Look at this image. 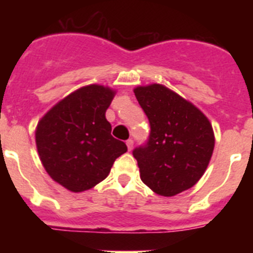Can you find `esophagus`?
<instances>
[{
	"instance_id": "esophagus-1",
	"label": "esophagus",
	"mask_w": 253,
	"mask_h": 253,
	"mask_svg": "<svg viewBox=\"0 0 253 253\" xmlns=\"http://www.w3.org/2000/svg\"><path fill=\"white\" fill-rule=\"evenodd\" d=\"M133 144H134L133 139H128V140H126V147H128L129 151H131V148H133Z\"/></svg>"
}]
</instances>
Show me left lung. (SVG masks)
<instances>
[{"instance_id":"1","label":"left lung","mask_w":253,"mask_h":253,"mask_svg":"<svg viewBox=\"0 0 253 253\" xmlns=\"http://www.w3.org/2000/svg\"><path fill=\"white\" fill-rule=\"evenodd\" d=\"M148 118L151 133L133 149L140 178L162 196L193 187L204 175L214 149V133L207 116L162 84L134 90Z\"/></svg>"}]
</instances>
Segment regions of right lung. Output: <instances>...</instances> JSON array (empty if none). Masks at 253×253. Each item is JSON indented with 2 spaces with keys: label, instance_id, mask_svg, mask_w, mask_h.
<instances>
[{
  "label": "right lung",
  "instance_id": "add662e5",
  "mask_svg": "<svg viewBox=\"0 0 253 253\" xmlns=\"http://www.w3.org/2000/svg\"><path fill=\"white\" fill-rule=\"evenodd\" d=\"M114 91L99 84L82 87L49 110L38 124L35 139L44 169L73 193L107 177L114 162L128 151L111 135L105 118Z\"/></svg>",
  "mask_w": 253,
  "mask_h": 253
}]
</instances>
